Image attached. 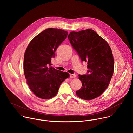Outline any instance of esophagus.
Masks as SVG:
<instances>
[{
  "label": "esophagus",
  "mask_w": 133,
  "mask_h": 133,
  "mask_svg": "<svg viewBox=\"0 0 133 133\" xmlns=\"http://www.w3.org/2000/svg\"><path fill=\"white\" fill-rule=\"evenodd\" d=\"M69 77H70V78H76V75L74 74H70Z\"/></svg>",
  "instance_id": "esophagus-1"
}]
</instances>
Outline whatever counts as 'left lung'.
Here are the masks:
<instances>
[{
	"mask_svg": "<svg viewBox=\"0 0 133 133\" xmlns=\"http://www.w3.org/2000/svg\"><path fill=\"white\" fill-rule=\"evenodd\" d=\"M68 39L82 62L87 63V73L79 75L81 88L76 91L85 100L98 97L108 87L114 72V58L107 42L90 29L71 31Z\"/></svg>",
	"mask_w": 133,
	"mask_h": 133,
	"instance_id": "left-lung-1",
	"label": "left lung"
}]
</instances>
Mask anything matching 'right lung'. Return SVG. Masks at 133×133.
Here are the masks:
<instances>
[{
    "label": "right lung",
    "mask_w": 133,
    "mask_h": 133,
    "mask_svg": "<svg viewBox=\"0 0 133 133\" xmlns=\"http://www.w3.org/2000/svg\"><path fill=\"white\" fill-rule=\"evenodd\" d=\"M68 32L48 28L37 35L29 44L24 58L27 83L35 95L44 99L57 94L61 84L69 74L50 66L57 48L65 40Z\"/></svg>",
    "instance_id": "1"
}]
</instances>
